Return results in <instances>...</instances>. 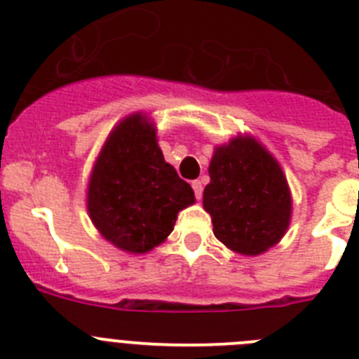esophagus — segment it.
Segmentation results:
<instances>
[{"instance_id": "1", "label": "esophagus", "mask_w": 359, "mask_h": 359, "mask_svg": "<svg viewBox=\"0 0 359 359\" xmlns=\"http://www.w3.org/2000/svg\"><path fill=\"white\" fill-rule=\"evenodd\" d=\"M192 189H194L196 198L201 199V196H203V182H201V180H196V182H192Z\"/></svg>"}]
</instances>
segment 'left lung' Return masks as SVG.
Masks as SVG:
<instances>
[{
    "mask_svg": "<svg viewBox=\"0 0 359 359\" xmlns=\"http://www.w3.org/2000/svg\"><path fill=\"white\" fill-rule=\"evenodd\" d=\"M203 207L214 236L231 252L261 255L284 237L291 221V192L280 165L252 136L215 147Z\"/></svg>",
    "mask_w": 359,
    "mask_h": 359,
    "instance_id": "obj_1",
    "label": "left lung"
}]
</instances>
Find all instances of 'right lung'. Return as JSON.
Instances as JSON below:
<instances>
[{"mask_svg": "<svg viewBox=\"0 0 359 359\" xmlns=\"http://www.w3.org/2000/svg\"><path fill=\"white\" fill-rule=\"evenodd\" d=\"M194 201V190L163 160L156 129L142 113L111 131L88 185V212L104 239L122 252H151L169 237L177 212Z\"/></svg>", "mask_w": 359, "mask_h": 359, "instance_id": "right-lung-1", "label": "right lung"}]
</instances>
